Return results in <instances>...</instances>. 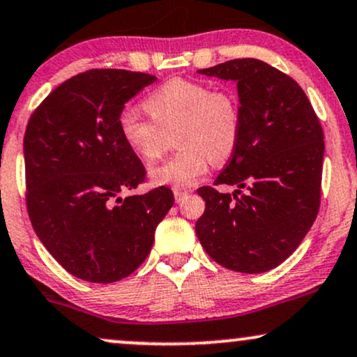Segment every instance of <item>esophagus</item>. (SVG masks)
Here are the masks:
<instances>
[{
  "label": "esophagus",
  "instance_id": "esophagus-1",
  "mask_svg": "<svg viewBox=\"0 0 357 357\" xmlns=\"http://www.w3.org/2000/svg\"><path fill=\"white\" fill-rule=\"evenodd\" d=\"M174 195H175V202H177V204H182V202L188 197V192H182V190H177V188H175Z\"/></svg>",
  "mask_w": 357,
  "mask_h": 357
}]
</instances>
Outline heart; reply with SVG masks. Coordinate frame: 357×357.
Wrapping results in <instances>:
<instances>
[{
    "mask_svg": "<svg viewBox=\"0 0 357 357\" xmlns=\"http://www.w3.org/2000/svg\"><path fill=\"white\" fill-rule=\"evenodd\" d=\"M152 121L134 109L119 116V132L127 147L145 162L157 160L169 145V135L180 151L151 170L155 185L192 187L208 170L210 162L225 164L240 142L241 111L228 89L175 77L158 86L144 100Z\"/></svg>",
    "mask_w": 357,
    "mask_h": 357,
    "instance_id": "1",
    "label": "heart"
}]
</instances>
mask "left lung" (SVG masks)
<instances>
[{
	"mask_svg": "<svg viewBox=\"0 0 357 357\" xmlns=\"http://www.w3.org/2000/svg\"><path fill=\"white\" fill-rule=\"evenodd\" d=\"M199 73L236 82L241 132L215 180L238 190L199 188L205 212L195 223L197 236L228 270L265 273L298 248L318 215L323 129L300 84L263 61L233 59Z\"/></svg>",
	"mask_w": 357,
	"mask_h": 357,
	"instance_id": "left-lung-1",
	"label": "left lung"
}]
</instances>
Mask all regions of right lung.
<instances>
[{
  "instance_id": "obj_1",
  "label": "right lung",
  "mask_w": 357,
  "mask_h": 357,
  "mask_svg": "<svg viewBox=\"0 0 357 357\" xmlns=\"http://www.w3.org/2000/svg\"><path fill=\"white\" fill-rule=\"evenodd\" d=\"M155 76L91 69L57 86L24 134L26 205L38 238L64 270L114 283L142 265L170 188L122 197L144 182L140 158L119 132L124 104Z\"/></svg>"
}]
</instances>
